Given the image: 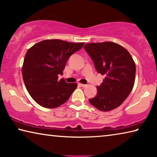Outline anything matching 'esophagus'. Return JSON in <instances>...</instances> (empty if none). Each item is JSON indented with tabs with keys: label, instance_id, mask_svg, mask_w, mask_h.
Here are the masks:
<instances>
[{
	"label": "esophagus",
	"instance_id": "obj_1",
	"mask_svg": "<svg viewBox=\"0 0 157 157\" xmlns=\"http://www.w3.org/2000/svg\"><path fill=\"white\" fill-rule=\"evenodd\" d=\"M78 85L81 87H86V85H85V84H83V83H78Z\"/></svg>",
	"mask_w": 157,
	"mask_h": 157
}]
</instances>
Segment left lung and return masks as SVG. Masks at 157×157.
I'll return each instance as SVG.
<instances>
[{
    "mask_svg": "<svg viewBox=\"0 0 157 157\" xmlns=\"http://www.w3.org/2000/svg\"><path fill=\"white\" fill-rule=\"evenodd\" d=\"M83 48L96 71L105 76L97 86V95L89 102L102 112L116 109L124 102L134 86L136 67L131 54L113 42L88 43Z\"/></svg>",
    "mask_w": 157,
    "mask_h": 157,
    "instance_id": "obj_1",
    "label": "left lung"
}]
</instances>
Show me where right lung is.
Wrapping results in <instances>:
<instances>
[{"mask_svg": "<svg viewBox=\"0 0 157 157\" xmlns=\"http://www.w3.org/2000/svg\"><path fill=\"white\" fill-rule=\"evenodd\" d=\"M59 39L44 40L28 50L22 67L26 90L33 100L46 108H55L66 102L77 87L67 83L58 75L63 74L67 60L83 47Z\"/></svg>", "mask_w": 157, "mask_h": 157, "instance_id": "1", "label": "right lung"}]
</instances>
